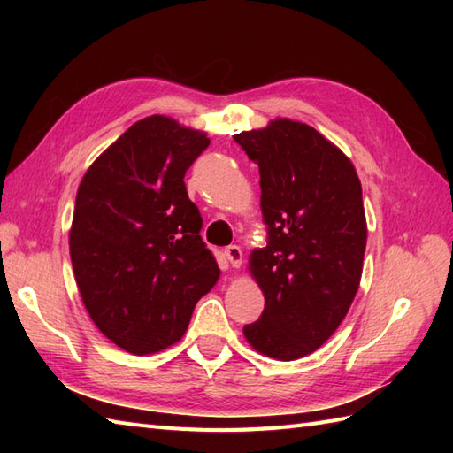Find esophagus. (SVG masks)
<instances>
[{
	"label": "esophagus",
	"mask_w": 453,
	"mask_h": 453,
	"mask_svg": "<svg viewBox=\"0 0 453 453\" xmlns=\"http://www.w3.org/2000/svg\"><path fill=\"white\" fill-rule=\"evenodd\" d=\"M226 258L234 268H239L243 265V251L237 245H229L226 249Z\"/></svg>",
	"instance_id": "obj_1"
}]
</instances>
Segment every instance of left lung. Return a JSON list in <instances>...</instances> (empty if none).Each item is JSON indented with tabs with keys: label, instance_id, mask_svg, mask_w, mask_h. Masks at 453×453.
Masks as SVG:
<instances>
[{
	"label": "left lung",
	"instance_id": "obj_1",
	"mask_svg": "<svg viewBox=\"0 0 453 453\" xmlns=\"http://www.w3.org/2000/svg\"><path fill=\"white\" fill-rule=\"evenodd\" d=\"M234 140L258 165L266 226V245L249 257L265 311L243 334L268 358H303L339 329L358 292L368 239L360 179L310 124L274 119Z\"/></svg>",
	"mask_w": 453,
	"mask_h": 453
}]
</instances>
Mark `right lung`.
Instances as JSON below:
<instances>
[{"instance_id": "right-lung-1", "label": "right lung", "mask_w": 453, "mask_h": 453, "mask_svg": "<svg viewBox=\"0 0 453 453\" xmlns=\"http://www.w3.org/2000/svg\"><path fill=\"white\" fill-rule=\"evenodd\" d=\"M208 146L206 132L151 114L80 182L70 229L75 282L97 329L130 354L180 341L196 302L219 278L182 180Z\"/></svg>"}]
</instances>
